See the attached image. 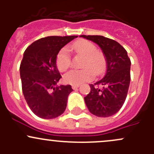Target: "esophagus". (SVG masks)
I'll list each match as a JSON object with an SVG mask.
<instances>
[{
    "label": "esophagus",
    "instance_id": "obj_1",
    "mask_svg": "<svg viewBox=\"0 0 154 154\" xmlns=\"http://www.w3.org/2000/svg\"><path fill=\"white\" fill-rule=\"evenodd\" d=\"M79 86H80V85H72V88L73 89H77V88H79Z\"/></svg>",
    "mask_w": 154,
    "mask_h": 154
}]
</instances>
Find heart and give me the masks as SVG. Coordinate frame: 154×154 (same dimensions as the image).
I'll return each instance as SVG.
<instances>
[{
	"label": "heart",
	"mask_w": 154,
	"mask_h": 154,
	"mask_svg": "<svg viewBox=\"0 0 154 154\" xmlns=\"http://www.w3.org/2000/svg\"><path fill=\"white\" fill-rule=\"evenodd\" d=\"M78 55L83 56L81 70H71L65 74L66 83L72 85H79L89 81L96 75L102 74L106 68V58L101 51L91 42L85 39L76 41L71 45ZM56 64L59 71H66L71 64V57L67 48H63L59 51L56 59Z\"/></svg>",
	"instance_id": "1"
}]
</instances>
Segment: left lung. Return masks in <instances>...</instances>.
<instances>
[{
	"instance_id": "1",
	"label": "left lung",
	"mask_w": 154,
	"mask_h": 154,
	"mask_svg": "<svg viewBox=\"0 0 154 154\" xmlns=\"http://www.w3.org/2000/svg\"><path fill=\"white\" fill-rule=\"evenodd\" d=\"M81 37L91 40L101 48L106 60L103 77L94 84L84 97L90 112L97 117H109L121 109L127 97L130 82V62L127 51L115 40L102 35ZM99 85L103 86L100 89Z\"/></svg>"
}]
</instances>
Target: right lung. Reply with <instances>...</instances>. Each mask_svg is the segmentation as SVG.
<instances>
[{"mask_svg":"<svg viewBox=\"0 0 154 154\" xmlns=\"http://www.w3.org/2000/svg\"><path fill=\"white\" fill-rule=\"evenodd\" d=\"M77 37H45L24 51L20 65L22 91L29 109L41 119H55L66 110L68 94L73 89L71 85L57 86L62 76L56 59L61 48Z\"/></svg>","mask_w":154,"mask_h":154,"instance_id":"right-lung-1","label":"right lung"}]
</instances>
